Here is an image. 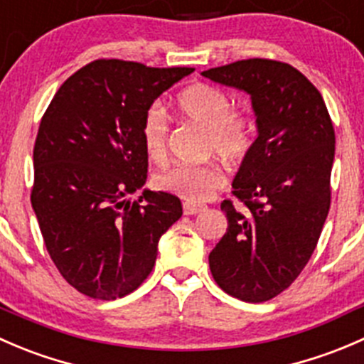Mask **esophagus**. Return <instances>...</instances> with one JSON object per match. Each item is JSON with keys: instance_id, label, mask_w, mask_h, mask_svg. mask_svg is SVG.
<instances>
[{"instance_id": "1", "label": "esophagus", "mask_w": 364, "mask_h": 364, "mask_svg": "<svg viewBox=\"0 0 364 364\" xmlns=\"http://www.w3.org/2000/svg\"><path fill=\"white\" fill-rule=\"evenodd\" d=\"M204 211L203 204H193V203H183V213L185 215H197Z\"/></svg>"}]
</instances>
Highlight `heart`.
<instances>
[{
  "label": "heart",
  "instance_id": "heart-1",
  "mask_svg": "<svg viewBox=\"0 0 364 364\" xmlns=\"http://www.w3.org/2000/svg\"><path fill=\"white\" fill-rule=\"evenodd\" d=\"M178 114L206 129V149L225 161H236L252 146V128L243 115L232 112V101L220 88L197 83L185 88L176 100ZM142 144L147 156L160 161L167 153V119L160 107H151L142 122ZM154 185L188 203L213 196L224 176L215 165H171L154 176Z\"/></svg>",
  "mask_w": 364,
  "mask_h": 364
}]
</instances>
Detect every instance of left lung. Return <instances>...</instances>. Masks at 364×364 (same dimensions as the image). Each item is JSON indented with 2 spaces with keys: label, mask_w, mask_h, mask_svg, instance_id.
Listing matches in <instances>:
<instances>
[{
  "label": "left lung",
  "mask_w": 364,
  "mask_h": 364,
  "mask_svg": "<svg viewBox=\"0 0 364 364\" xmlns=\"http://www.w3.org/2000/svg\"><path fill=\"white\" fill-rule=\"evenodd\" d=\"M204 77L249 94L257 136L224 200L228 231L210 252L218 287L245 302L287 290L311 257L331 204L334 128L315 85L288 63L250 58Z\"/></svg>",
  "instance_id": "8db88e82"
}]
</instances>
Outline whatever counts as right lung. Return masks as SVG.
I'll return each instance as SVG.
<instances>
[{
	"label": "right lung",
	"mask_w": 364,
	"mask_h": 364,
	"mask_svg": "<svg viewBox=\"0 0 364 364\" xmlns=\"http://www.w3.org/2000/svg\"><path fill=\"white\" fill-rule=\"evenodd\" d=\"M193 73L96 60L73 74L49 103L33 147L31 206L46 249L80 294L115 301L151 274L161 235L181 200L144 190L142 122L154 101Z\"/></svg>",
	"instance_id": "1"
}]
</instances>
